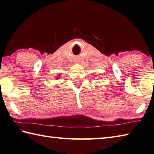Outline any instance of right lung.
Segmentation results:
<instances>
[{
	"mask_svg": "<svg viewBox=\"0 0 154 154\" xmlns=\"http://www.w3.org/2000/svg\"><path fill=\"white\" fill-rule=\"evenodd\" d=\"M57 77H57V79H59V78H60V77H61V75H57Z\"/></svg>",
	"mask_w": 154,
	"mask_h": 154,
	"instance_id": "add662e5",
	"label": "right lung"
}]
</instances>
